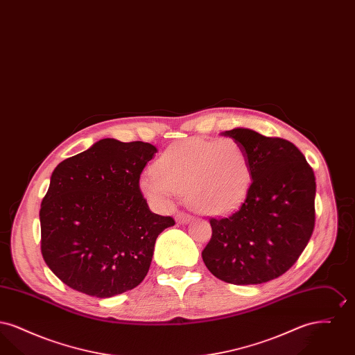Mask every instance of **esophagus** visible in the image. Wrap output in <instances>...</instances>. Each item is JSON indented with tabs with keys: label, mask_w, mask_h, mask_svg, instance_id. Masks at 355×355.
I'll return each mask as SVG.
<instances>
[{
	"label": "esophagus",
	"mask_w": 355,
	"mask_h": 355,
	"mask_svg": "<svg viewBox=\"0 0 355 355\" xmlns=\"http://www.w3.org/2000/svg\"><path fill=\"white\" fill-rule=\"evenodd\" d=\"M191 220H193V217H191L190 214H186V213H178V214L175 216V220H177V223H182V225H185V223H189Z\"/></svg>",
	"instance_id": "esophagus-1"
}]
</instances>
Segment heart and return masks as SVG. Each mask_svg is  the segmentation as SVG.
Instances as JSON below:
<instances>
[{"label":"heart","instance_id":"b5f03b06","mask_svg":"<svg viewBox=\"0 0 355 355\" xmlns=\"http://www.w3.org/2000/svg\"><path fill=\"white\" fill-rule=\"evenodd\" d=\"M250 184V158L238 141L194 137L165 149L153 171L141 177L139 189L161 206H170L178 193L185 191L196 210L222 214L242 202Z\"/></svg>","mask_w":355,"mask_h":355}]
</instances>
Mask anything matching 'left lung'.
<instances>
[{
  "label": "left lung",
  "instance_id": "1",
  "mask_svg": "<svg viewBox=\"0 0 355 355\" xmlns=\"http://www.w3.org/2000/svg\"><path fill=\"white\" fill-rule=\"evenodd\" d=\"M249 154L252 184L226 218H211L203 249L209 271L233 285H258L286 272L300 258L315 222V177L300 149L248 128L220 133Z\"/></svg>",
  "mask_w": 355,
  "mask_h": 355
}]
</instances>
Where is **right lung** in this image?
<instances>
[{
  "instance_id": "obj_1",
  "label": "right lung",
  "mask_w": 355,
  "mask_h": 355,
  "mask_svg": "<svg viewBox=\"0 0 355 355\" xmlns=\"http://www.w3.org/2000/svg\"><path fill=\"white\" fill-rule=\"evenodd\" d=\"M155 153L146 142L103 138L51 173L40 210L41 252L65 285L110 298L144 281L157 236L175 223L153 213L139 190Z\"/></svg>"
}]
</instances>
